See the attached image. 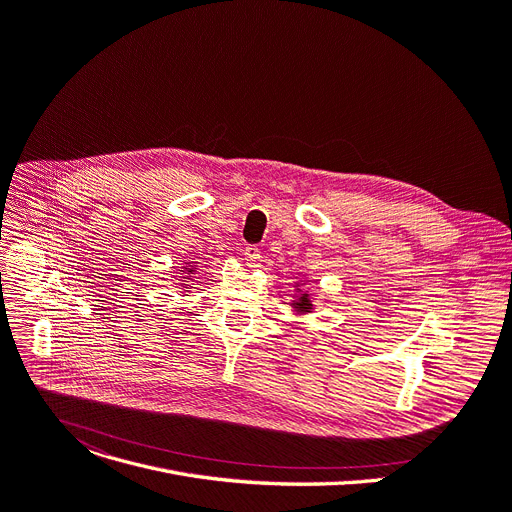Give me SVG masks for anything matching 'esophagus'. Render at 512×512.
<instances>
[{"label":"esophagus","instance_id":"obj_1","mask_svg":"<svg viewBox=\"0 0 512 512\" xmlns=\"http://www.w3.org/2000/svg\"><path fill=\"white\" fill-rule=\"evenodd\" d=\"M245 261H247L249 267H259V263H261V249L257 245L245 247Z\"/></svg>","mask_w":512,"mask_h":512}]
</instances>
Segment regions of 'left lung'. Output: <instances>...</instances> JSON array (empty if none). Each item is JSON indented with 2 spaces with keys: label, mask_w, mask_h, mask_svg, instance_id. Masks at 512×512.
<instances>
[{
  "label": "left lung",
  "mask_w": 512,
  "mask_h": 512,
  "mask_svg": "<svg viewBox=\"0 0 512 512\" xmlns=\"http://www.w3.org/2000/svg\"><path fill=\"white\" fill-rule=\"evenodd\" d=\"M294 304H296V306H298V310H304V312H308V308H310V306H312V304H310V300H308V296H306V294H302V298H300V300H298V302H294Z\"/></svg>",
  "instance_id": "left-lung-1"
}]
</instances>
